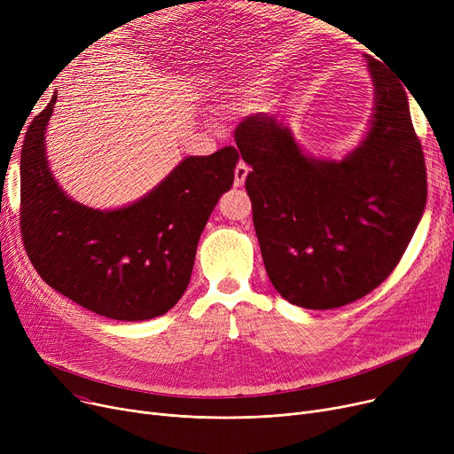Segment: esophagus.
<instances>
[{"label": "esophagus", "instance_id": "1", "mask_svg": "<svg viewBox=\"0 0 454 454\" xmlns=\"http://www.w3.org/2000/svg\"><path fill=\"white\" fill-rule=\"evenodd\" d=\"M248 165L245 161H239L235 167V178H233V185L235 187H243L245 182H247V176H248Z\"/></svg>", "mask_w": 454, "mask_h": 454}]
</instances>
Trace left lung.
I'll use <instances>...</instances> for the list:
<instances>
[{
  "mask_svg": "<svg viewBox=\"0 0 454 454\" xmlns=\"http://www.w3.org/2000/svg\"><path fill=\"white\" fill-rule=\"evenodd\" d=\"M375 106L366 137L346 158L301 153L276 117L235 129L252 167L245 187L267 274L303 309H335L372 293L397 267L427 202V173L407 91L368 57Z\"/></svg>",
  "mask_w": 454,
  "mask_h": 454,
  "instance_id": "obj_1",
  "label": "left lung"
}]
</instances>
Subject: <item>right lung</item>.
Listing matches in <instances>:
<instances>
[{
    "instance_id": "add662e5",
    "label": "right lung",
    "mask_w": 454,
    "mask_h": 454,
    "mask_svg": "<svg viewBox=\"0 0 454 454\" xmlns=\"http://www.w3.org/2000/svg\"><path fill=\"white\" fill-rule=\"evenodd\" d=\"M57 91L21 149L20 228L40 278L88 311L137 322L165 315L185 293L200 233L239 161L235 147L189 156L137 202L101 211L69 199L45 160Z\"/></svg>"
}]
</instances>
